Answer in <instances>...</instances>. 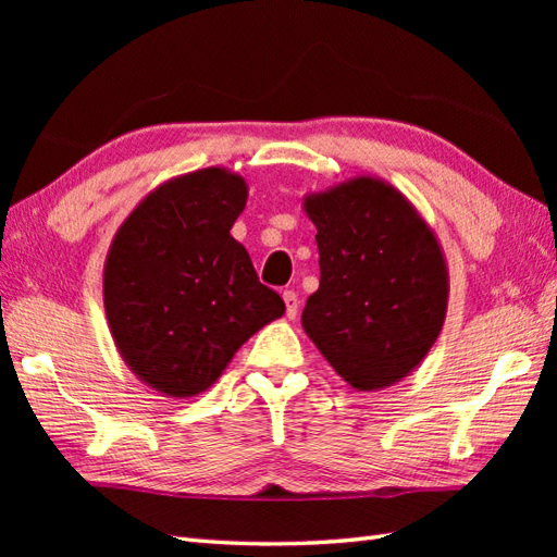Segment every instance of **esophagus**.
Wrapping results in <instances>:
<instances>
[{"label":"esophagus","instance_id":"34e87169","mask_svg":"<svg viewBox=\"0 0 557 557\" xmlns=\"http://www.w3.org/2000/svg\"><path fill=\"white\" fill-rule=\"evenodd\" d=\"M282 299H285L289 321H292V318H297V313H299V297H297V294H294L292 289H287L285 294H282Z\"/></svg>","mask_w":557,"mask_h":557}]
</instances>
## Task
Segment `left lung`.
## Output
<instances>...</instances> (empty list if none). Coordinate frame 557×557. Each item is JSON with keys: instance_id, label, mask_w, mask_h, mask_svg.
Segmentation results:
<instances>
[{"instance_id": "obj_1", "label": "left lung", "mask_w": 557, "mask_h": 557, "mask_svg": "<svg viewBox=\"0 0 557 557\" xmlns=\"http://www.w3.org/2000/svg\"><path fill=\"white\" fill-rule=\"evenodd\" d=\"M304 210L321 256V287L301 313L306 335L361 393L399 383L445 323L441 242L405 194L371 174L309 194Z\"/></svg>"}]
</instances>
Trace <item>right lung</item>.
Returning <instances> with one entry per match:
<instances>
[{
	"label": "right lung",
	"instance_id": "1",
	"mask_svg": "<svg viewBox=\"0 0 557 557\" xmlns=\"http://www.w3.org/2000/svg\"><path fill=\"white\" fill-rule=\"evenodd\" d=\"M246 198L232 170L174 176L128 212L110 244L102 297L114 347L164 397L206 393L236 349L285 313L230 234Z\"/></svg>",
	"mask_w": 557,
	"mask_h": 557
}]
</instances>
